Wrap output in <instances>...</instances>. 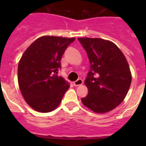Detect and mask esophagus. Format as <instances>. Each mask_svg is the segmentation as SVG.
Masks as SVG:
<instances>
[{
	"mask_svg": "<svg viewBox=\"0 0 146 146\" xmlns=\"http://www.w3.org/2000/svg\"><path fill=\"white\" fill-rule=\"evenodd\" d=\"M82 83H83V81H82V79H78L77 80L74 81V82H73V84H74V86H80V85H82Z\"/></svg>",
	"mask_w": 146,
	"mask_h": 146,
	"instance_id": "1",
	"label": "esophagus"
}]
</instances>
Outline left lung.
I'll return each mask as SVG.
<instances>
[{"label": "left lung", "instance_id": "left-lung-1", "mask_svg": "<svg viewBox=\"0 0 146 146\" xmlns=\"http://www.w3.org/2000/svg\"><path fill=\"white\" fill-rule=\"evenodd\" d=\"M77 39L91 64L85 80L88 94L81 101L95 113L110 111L123 102L129 89L131 74L128 62L110 41L99 38Z\"/></svg>", "mask_w": 146, "mask_h": 146}]
</instances>
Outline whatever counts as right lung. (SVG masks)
Returning <instances> with one entry per match:
<instances>
[{"label": "right lung", "mask_w": 146, "mask_h": 146, "mask_svg": "<svg viewBox=\"0 0 146 146\" xmlns=\"http://www.w3.org/2000/svg\"><path fill=\"white\" fill-rule=\"evenodd\" d=\"M75 38L44 36L35 40L18 64V83L31 108L40 113L52 111L60 104L69 84L58 76L66 49Z\"/></svg>", "instance_id": "right-lung-1"}]
</instances>
